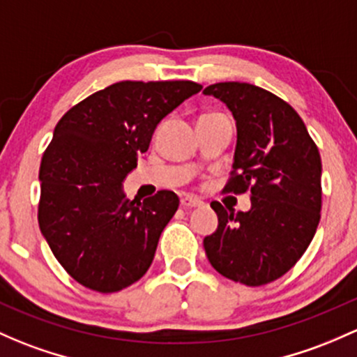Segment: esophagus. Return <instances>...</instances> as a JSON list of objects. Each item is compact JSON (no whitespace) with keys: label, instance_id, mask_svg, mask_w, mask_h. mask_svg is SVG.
Masks as SVG:
<instances>
[{"label":"esophagus","instance_id":"34e87169","mask_svg":"<svg viewBox=\"0 0 357 357\" xmlns=\"http://www.w3.org/2000/svg\"><path fill=\"white\" fill-rule=\"evenodd\" d=\"M202 202L198 198L193 197H183L181 198V207L183 208H195V207H200Z\"/></svg>","mask_w":357,"mask_h":357}]
</instances>
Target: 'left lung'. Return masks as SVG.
<instances>
[{
  "instance_id": "left-lung-1",
  "label": "left lung",
  "mask_w": 357,
  "mask_h": 357,
  "mask_svg": "<svg viewBox=\"0 0 357 357\" xmlns=\"http://www.w3.org/2000/svg\"><path fill=\"white\" fill-rule=\"evenodd\" d=\"M238 130L231 179L224 191H251L248 212L210 207L219 217L204 239L208 261L245 286H264L296 265L310 246L321 210V159L299 114L268 90L239 82L208 85Z\"/></svg>"
}]
</instances>
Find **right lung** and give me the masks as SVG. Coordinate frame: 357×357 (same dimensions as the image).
I'll list each match as a JSON object with an SVG mask.
<instances>
[{
    "label": "right lung",
    "mask_w": 357,
    "mask_h": 357,
    "mask_svg": "<svg viewBox=\"0 0 357 357\" xmlns=\"http://www.w3.org/2000/svg\"><path fill=\"white\" fill-rule=\"evenodd\" d=\"M200 90L190 80L118 82L58 121L40 160L39 227L78 284L116 292L145 275L179 198L160 190L128 200L123 181L157 125Z\"/></svg>",
    "instance_id": "1"
}]
</instances>
